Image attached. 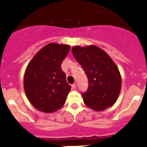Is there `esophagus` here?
Masks as SVG:
<instances>
[{
  "label": "esophagus",
  "mask_w": 147,
  "mask_h": 147,
  "mask_svg": "<svg viewBox=\"0 0 147 147\" xmlns=\"http://www.w3.org/2000/svg\"><path fill=\"white\" fill-rule=\"evenodd\" d=\"M71 88L73 89V90H76V84L74 83L73 84H71Z\"/></svg>",
  "instance_id": "34e87169"
}]
</instances>
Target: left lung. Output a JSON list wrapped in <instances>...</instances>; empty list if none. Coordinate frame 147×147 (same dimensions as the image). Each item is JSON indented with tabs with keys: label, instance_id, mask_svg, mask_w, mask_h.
Wrapping results in <instances>:
<instances>
[{
	"label": "left lung",
	"instance_id": "left-lung-1",
	"mask_svg": "<svg viewBox=\"0 0 147 147\" xmlns=\"http://www.w3.org/2000/svg\"><path fill=\"white\" fill-rule=\"evenodd\" d=\"M71 51L88 78L87 90L82 93L84 104L102 111L114 105L121 90L119 69L107 53L96 45L73 46Z\"/></svg>",
	"mask_w": 147,
	"mask_h": 147
}]
</instances>
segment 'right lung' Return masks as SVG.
Instances as JSON below:
<instances>
[{
	"label": "right lung",
	"mask_w": 147,
	"mask_h": 147,
	"mask_svg": "<svg viewBox=\"0 0 147 147\" xmlns=\"http://www.w3.org/2000/svg\"><path fill=\"white\" fill-rule=\"evenodd\" d=\"M69 50V45L49 43L36 54L26 68L24 92L32 105L40 111L53 113L66 102L71 87L61 63Z\"/></svg>",
	"instance_id": "1"
}]
</instances>
